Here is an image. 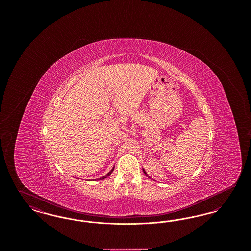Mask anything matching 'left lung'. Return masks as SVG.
I'll use <instances>...</instances> for the list:
<instances>
[{
  "instance_id": "left-lung-1",
  "label": "left lung",
  "mask_w": 251,
  "mask_h": 251,
  "mask_svg": "<svg viewBox=\"0 0 251 251\" xmlns=\"http://www.w3.org/2000/svg\"><path fill=\"white\" fill-rule=\"evenodd\" d=\"M143 171H144V173H145V174H146V175H147V176H148V174H147V173H146V172H145V170H144V169H143ZM148 177H149V176H148Z\"/></svg>"
}]
</instances>
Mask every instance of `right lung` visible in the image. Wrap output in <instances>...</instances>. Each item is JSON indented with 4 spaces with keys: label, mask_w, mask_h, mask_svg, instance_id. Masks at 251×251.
<instances>
[{
    "label": "right lung",
    "mask_w": 251,
    "mask_h": 251,
    "mask_svg": "<svg viewBox=\"0 0 251 251\" xmlns=\"http://www.w3.org/2000/svg\"><path fill=\"white\" fill-rule=\"evenodd\" d=\"M113 170H114V168H113V169H112V170H111V171H110V172H108L107 174H106V175H105V176H103V177H101V178H100V179H105V178H106V177H108V176H109V175H110V174H111V173H112V171H113Z\"/></svg>",
    "instance_id": "add662e5"
}]
</instances>
